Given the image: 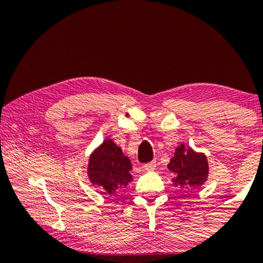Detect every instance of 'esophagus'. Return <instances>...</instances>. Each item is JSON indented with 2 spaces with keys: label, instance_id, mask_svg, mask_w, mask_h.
<instances>
[{
  "label": "esophagus",
  "instance_id": "obj_1",
  "mask_svg": "<svg viewBox=\"0 0 263 263\" xmlns=\"http://www.w3.org/2000/svg\"><path fill=\"white\" fill-rule=\"evenodd\" d=\"M145 171H155L156 167H157V164H156V160H152V162L145 164L143 166Z\"/></svg>",
  "mask_w": 263,
  "mask_h": 263
}]
</instances>
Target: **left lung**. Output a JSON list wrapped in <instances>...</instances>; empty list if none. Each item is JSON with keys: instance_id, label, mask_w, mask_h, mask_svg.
Returning <instances> with one entry per match:
<instances>
[{"instance_id": "1", "label": "left lung", "mask_w": 263, "mask_h": 263, "mask_svg": "<svg viewBox=\"0 0 263 263\" xmlns=\"http://www.w3.org/2000/svg\"><path fill=\"white\" fill-rule=\"evenodd\" d=\"M167 169L174 176L172 183L185 189L202 185L209 174V164L204 154L195 152L182 144L175 150L174 157L167 164Z\"/></svg>"}]
</instances>
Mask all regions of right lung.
Here are the masks:
<instances>
[{
    "label": "right lung",
    "instance_id": "obj_1",
    "mask_svg": "<svg viewBox=\"0 0 263 263\" xmlns=\"http://www.w3.org/2000/svg\"><path fill=\"white\" fill-rule=\"evenodd\" d=\"M131 170L128 157L124 156L112 139H106L89 157L87 174L93 185L104 190L105 195L112 196L132 181Z\"/></svg>",
    "mask_w": 263,
    "mask_h": 263
}]
</instances>
